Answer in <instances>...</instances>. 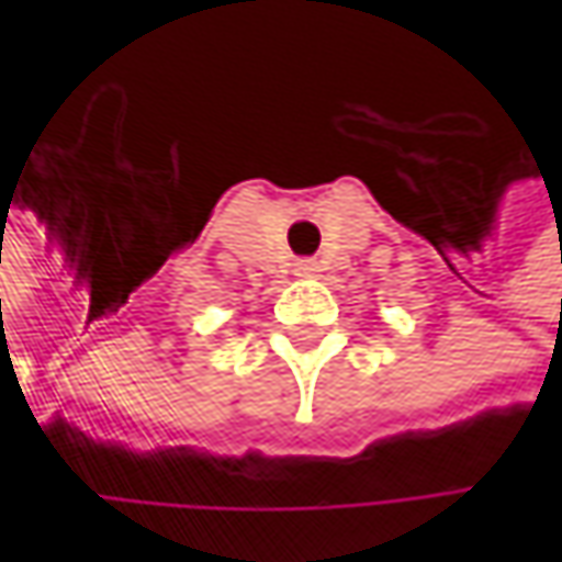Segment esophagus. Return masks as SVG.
<instances>
[{
  "label": "esophagus",
  "mask_w": 562,
  "mask_h": 562,
  "mask_svg": "<svg viewBox=\"0 0 562 562\" xmlns=\"http://www.w3.org/2000/svg\"><path fill=\"white\" fill-rule=\"evenodd\" d=\"M318 273V263L315 260H299L295 263V277H315Z\"/></svg>",
  "instance_id": "34e87169"
}]
</instances>
